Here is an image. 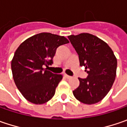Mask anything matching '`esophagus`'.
Wrapping results in <instances>:
<instances>
[{
  "instance_id": "34e87169",
  "label": "esophagus",
  "mask_w": 127,
  "mask_h": 127,
  "mask_svg": "<svg viewBox=\"0 0 127 127\" xmlns=\"http://www.w3.org/2000/svg\"><path fill=\"white\" fill-rule=\"evenodd\" d=\"M64 76H65V77H66V78H67V79H70V78H71V76H68V75H66V74H65Z\"/></svg>"
}]
</instances>
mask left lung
Wrapping results in <instances>:
<instances>
[{
  "mask_svg": "<svg viewBox=\"0 0 127 127\" xmlns=\"http://www.w3.org/2000/svg\"><path fill=\"white\" fill-rule=\"evenodd\" d=\"M68 38L78 55L80 66H85L88 73L86 78H78L80 85L73 95L84 104L97 103L109 93L115 80L117 61L114 52L106 42L89 33Z\"/></svg>",
  "mask_w": 127,
  "mask_h": 127,
  "instance_id": "1",
  "label": "left lung"
}]
</instances>
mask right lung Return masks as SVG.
I'll list each match as a JSON object with an SVG mask.
<instances>
[{
	"label": "right lung",
	"instance_id": "right-lung-1",
	"mask_svg": "<svg viewBox=\"0 0 127 127\" xmlns=\"http://www.w3.org/2000/svg\"><path fill=\"white\" fill-rule=\"evenodd\" d=\"M68 43L64 36L42 32L18 46L11 61L12 77L17 89L29 102L42 105L54 95L63 76L47 71L44 66L51 65L56 49Z\"/></svg>",
	"mask_w": 127,
	"mask_h": 127
}]
</instances>
